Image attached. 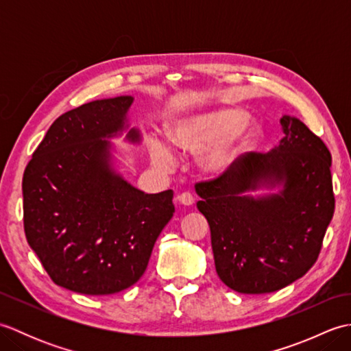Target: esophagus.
Instances as JSON below:
<instances>
[{"label": "esophagus", "instance_id": "1", "mask_svg": "<svg viewBox=\"0 0 351 351\" xmlns=\"http://www.w3.org/2000/svg\"><path fill=\"white\" fill-rule=\"evenodd\" d=\"M178 202L180 204H182V205H193L195 204V196L191 195V193H189V191H185V193H181L180 196H178Z\"/></svg>", "mask_w": 351, "mask_h": 351}]
</instances>
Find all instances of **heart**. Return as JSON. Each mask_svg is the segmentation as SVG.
<instances>
[{"mask_svg":"<svg viewBox=\"0 0 351 351\" xmlns=\"http://www.w3.org/2000/svg\"><path fill=\"white\" fill-rule=\"evenodd\" d=\"M243 108L228 107L181 117L170 126L169 137L184 154H205L202 167L208 173L220 175L234 167L250 152L263 136V125L247 119ZM154 161L161 167L173 162L170 146L160 138L151 141Z\"/></svg>","mask_w":351,"mask_h":351,"instance_id":"b5f03b06","label":"heart"}]
</instances>
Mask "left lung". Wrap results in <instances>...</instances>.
Masks as SVG:
<instances>
[{
	"label": "left lung",
	"mask_w": 351,
	"mask_h": 351,
	"mask_svg": "<svg viewBox=\"0 0 351 351\" xmlns=\"http://www.w3.org/2000/svg\"><path fill=\"white\" fill-rule=\"evenodd\" d=\"M280 125L285 137L271 152H250L225 173L196 184L215 270L237 293H274L306 274L333 217L329 149L299 119L283 116ZM276 183L284 185L276 195H243Z\"/></svg>",
	"instance_id": "1"
}]
</instances>
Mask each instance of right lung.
Instances as JSON below:
<instances>
[{
  "instance_id": "obj_1",
  "label": "right lung",
  "mask_w": 351,
  "mask_h": 351,
  "mask_svg": "<svg viewBox=\"0 0 351 351\" xmlns=\"http://www.w3.org/2000/svg\"><path fill=\"white\" fill-rule=\"evenodd\" d=\"M132 101H92L57 117L22 178L29 247L52 282L80 294L134 285L175 213L173 191L146 195L110 166L106 138L126 128ZM126 138L140 141V134Z\"/></svg>"
}]
</instances>
